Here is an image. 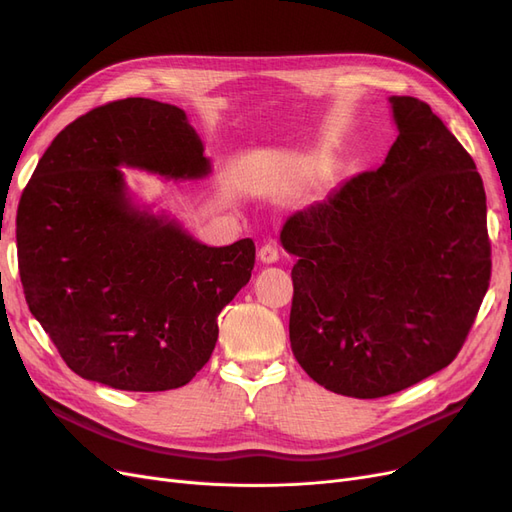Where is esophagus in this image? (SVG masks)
<instances>
[{"instance_id": "1", "label": "esophagus", "mask_w": 512, "mask_h": 512, "mask_svg": "<svg viewBox=\"0 0 512 512\" xmlns=\"http://www.w3.org/2000/svg\"><path fill=\"white\" fill-rule=\"evenodd\" d=\"M258 260L262 262V265H273V262L280 260V252H277L275 245L267 243V245H262L260 250H258Z\"/></svg>"}]
</instances>
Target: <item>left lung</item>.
<instances>
[{"label": "left lung", "mask_w": 512, "mask_h": 512, "mask_svg": "<svg viewBox=\"0 0 512 512\" xmlns=\"http://www.w3.org/2000/svg\"><path fill=\"white\" fill-rule=\"evenodd\" d=\"M397 141L374 173L292 213L290 346L324 389L404 391L451 363L491 277L487 198L429 104L391 96Z\"/></svg>", "instance_id": "obj_1"}]
</instances>
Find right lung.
Masks as SVG:
<instances>
[{
    "mask_svg": "<svg viewBox=\"0 0 512 512\" xmlns=\"http://www.w3.org/2000/svg\"><path fill=\"white\" fill-rule=\"evenodd\" d=\"M179 106L104 104L44 151L17 211L29 312L85 380L153 393L188 384L218 342V316L250 282L256 247H209L130 192L121 168L173 181L211 173Z\"/></svg>",
    "mask_w": 512,
    "mask_h": 512,
    "instance_id": "add662e5",
    "label": "right lung"
}]
</instances>
